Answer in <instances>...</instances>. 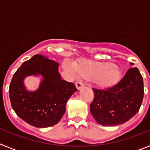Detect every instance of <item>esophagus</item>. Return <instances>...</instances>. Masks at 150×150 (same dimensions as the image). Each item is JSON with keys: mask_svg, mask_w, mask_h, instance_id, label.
<instances>
[{"mask_svg": "<svg viewBox=\"0 0 150 150\" xmlns=\"http://www.w3.org/2000/svg\"><path fill=\"white\" fill-rule=\"evenodd\" d=\"M83 83L82 81H77L76 83V87L77 89H79V88H81L83 86Z\"/></svg>", "mask_w": 150, "mask_h": 150, "instance_id": "34e87169", "label": "esophagus"}]
</instances>
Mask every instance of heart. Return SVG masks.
<instances>
[{"instance_id": "heart-1", "label": "heart", "mask_w": 150, "mask_h": 150, "mask_svg": "<svg viewBox=\"0 0 150 150\" xmlns=\"http://www.w3.org/2000/svg\"><path fill=\"white\" fill-rule=\"evenodd\" d=\"M72 71H75L73 66H68ZM76 70L79 75L87 79H91L100 86H108L120 79L121 71L118 66L110 63L84 61L78 63Z\"/></svg>"}]
</instances>
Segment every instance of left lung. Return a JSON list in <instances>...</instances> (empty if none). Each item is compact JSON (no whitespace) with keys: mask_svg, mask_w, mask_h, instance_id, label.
Instances as JSON below:
<instances>
[{"mask_svg":"<svg viewBox=\"0 0 150 150\" xmlns=\"http://www.w3.org/2000/svg\"><path fill=\"white\" fill-rule=\"evenodd\" d=\"M90 112L98 124L118 125L139 111L144 98V81L137 67H131L116 84L104 89L94 88Z\"/></svg>","mask_w":150,"mask_h":150,"instance_id":"left-lung-1","label":"left lung"}]
</instances>
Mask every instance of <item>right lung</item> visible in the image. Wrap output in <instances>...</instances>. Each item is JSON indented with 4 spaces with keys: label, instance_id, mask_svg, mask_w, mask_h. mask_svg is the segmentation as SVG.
Segmentation results:
<instances>
[{
    "label": "right lung",
    "instance_id": "1",
    "mask_svg": "<svg viewBox=\"0 0 150 150\" xmlns=\"http://www.w3.org/2000/svg\"><path fill=\"white\" fill-rule=\"evenodd\" d=\"M58 62L35 55L24 62L13 76L9 88L13 109L17 116L37 128L52 126L65 112L66 103L76 91L75 85L62 79ZM40 74L43 76L40 88L28 92L23 78Z\"/></svg>",
    "mask_w": 150,
    "mask_h": 150
}]
</instances>
